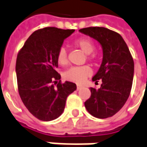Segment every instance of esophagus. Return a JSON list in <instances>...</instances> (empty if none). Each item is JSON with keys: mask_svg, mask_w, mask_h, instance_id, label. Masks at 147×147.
I'll use <instances>...</instances> for the list:
<instances>
[{"mask_svg": "<svg viewBox=\"0 0 147 147\" xmlns=\"http://www.w3.org/2000/svg\"><path fill=\"white\" fill-rule=\"evenodd\" d=\"M82 86H76V89H77V91H79V90H81V89H82Z\"/></svg>", "mask_w": 147, "mask_h": 147, "instance_id": "esophagus-1", "label": "esophagus"}]
</instances>
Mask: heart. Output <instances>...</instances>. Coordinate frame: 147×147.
I'll return each instance as SVG.
<instances>
[{"label":"heart","mask_w":147,"mask_h":147,"mask_svg":"<svg viewBox=\"0 0 147 147\" xmlns=\"http://www.w3.org/2000/svg\"><path fill=\"white\" fill-rule=\"evenodd\" d=\"M76 47L79 48L86 55V58L89 61L96 63L97 61V56L91 52L94 51L96 46L94 42L89 38H80L73 42ZM56 61L61 65H66L68 64V55L65 48L61 47L56 54ZM92 74L91 67L88 65L73 66L69 68L63 74V77L66 81L74 82L76 84H82L86 78L91 76Z\"/></svg>","instance_id":"heart-1"}]
</instances>
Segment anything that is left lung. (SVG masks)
<instances>
[{"instance_id": "1", "label": "left lung", "mask_w": 147, "mask_h": 147, "mask_svg": "<svg viewBox=\"0 0 147 147\" xmlns=\"http://www.w3.org/2000/svg\"><path fill=\"white\" fill-rule=\"evenodd\" d=\"M81 32L100 42L103 59L92 81L102 82L98 90L91 87L85 107L91 116L100 119L117 113L127 100L133 82L134 61L126 43L116 31L105 27L82 28Z\"/></svg>"}]
</instances>
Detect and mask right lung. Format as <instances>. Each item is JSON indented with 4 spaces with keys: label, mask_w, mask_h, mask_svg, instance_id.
<instances>
[{
    "label": "right lung",
    "mask_w": 147,
    "mask_h": 147,
    "mask_svg": "<svg viewBox=\"0 0 147 147\" xmlns=\"http://www.w3.org/2000/svg\"><path fill=\"white\" fill-rule=\"evenodd\" d=\"M75 30L45 27L34 31L18 52L16 72L18 92L30 113L40 121L55 120L63 112L73 82H61L56 54Z\"/></svg>",
    "instance_id": "obj_1"
}]
</instances>
